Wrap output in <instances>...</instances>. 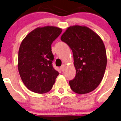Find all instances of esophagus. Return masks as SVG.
Segmentation results:
<instances>
[{
    "label": "esophagus",
    "mask_w": 121,
    "mask_h": 121,
    "mask_svg": "<svg viewBox=\"0 0 121 121\" xmlns=\"http://www.w3.org/2000/svg\"><path fill=\"white\" fill-rule=\"evenodd\" d=\"M65 65H63L61 66L60 68L61 70L62 71H63L65 70Z\"/></svg>",
    "instance_id": "34e87169"
}]
</instances>
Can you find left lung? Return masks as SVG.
I'll return each mask as SVG.
<instances>
[{"label":"left lung","mask_w":121,"mask_h":121,"mask_svg":"<svg viewBox=\"0 0 121 121\" xmlns=\"http://www.w3.org/2000/svg\"><path fill=\"white\" fill-rule=\"evenodd\" d=\"M61 40L73 54L76 76L69 81L74 93L83 95L96 89L101 82L107 65L106 52L103 40L86 26H71Z\"/></svg>","instance_id":"1"}]
</instances>
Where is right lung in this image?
<instances>
[{"instance_id": "obj_1", "label": "right lung", "mask_w": 121, "mask_h": 121, "mask_svg": "<svg viewBox=\"0 0 121 121\" xmlns=\"http://www.w3.org/2000/svg\"><path fill=\"white\" fill-rule=\"evenodd\" d=\"M61 29L53 26L38 27L22 40L18 56V69L23 84L34 93L52 89L59 73L54 69L52 44Z\"/></svg>"}]
</instances>
